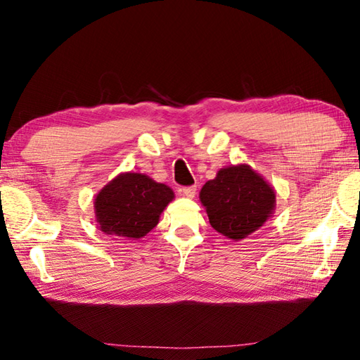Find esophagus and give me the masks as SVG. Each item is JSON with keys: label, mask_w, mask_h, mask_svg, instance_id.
<instances>
[{"label": "esophagus", "mask_w": 360, "mask_h": 360, "mask_svg": "<svg viewBox=\"0 0 360 360\" xmlns=\"http://www.w3.org/2000/svg\"><path fill=\"white\" fill-rule=\"evenodd\" d=\"M181 192H182V195H184V197H187V198H193V197H195V193H197V187H195V186H191V187H182V188H181Z\"/></svg>", "instance_id": "esophagus-1"}]
</instances>
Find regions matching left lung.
<instances>
[{"label": "left lung", "mask_w": 360, "mask_h": 360, "mask_svg": "<svg viewBox=\"0 0 360 360\" xmlns=\"http://www.w3.org/2000/svg\"><path fill=\"white\" fill-rule=\"evenodd\" d=\"M211 227L225 238L241 241L264 227L276 208V192L248 163L221 168L200 191Z\"/></svg>", "instance_id": "1"}]
</instances>
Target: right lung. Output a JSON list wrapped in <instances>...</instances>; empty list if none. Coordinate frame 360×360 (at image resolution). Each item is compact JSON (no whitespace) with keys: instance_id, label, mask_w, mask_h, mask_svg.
I'll return each instance as SVG.
<instances>
[{"instance_id":"obj_1","label":"right lung","mask_w":360,"mask_h":360,"mask_svg":"<svg viewBox=\"0 0 360 360\" xmlns=\"http://www.w3.org/2000/svg\"><path fill=\"white\" fill-rule=\"evenodd\" d=\"M173 198L172 187L148 174L120 173L96 193L95 222L106 235L139 240L155 227Z\"/></svg>"}]
</instances>
